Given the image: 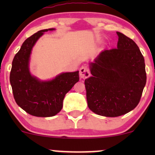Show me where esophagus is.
I'll return each instance as SVG.
<instances>
[{
  "instance_id": "34e87169",
  "label": "esophagus",
  "mask_w": 155,
  "mask_h": 155,
  "mask_svg": "<svg viewBox=\"0 0 155 155\" xmlns=\"http://www.w3.org/2000/svg\"><path fill=\"white\" fill-rule=\"evenodd\" d=\"M90 75V71H89L88 68L86 66L81 67L79 69V76L81 79H87Z\"/></svg>"
}]
</instances>
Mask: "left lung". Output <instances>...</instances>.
Returning <instances> with one entry per match:
<instances>
[{
    "instance_id": "1",
    "label": "left lung",
    "mask_w": 155,
    "mask_h": 155,
    "mask_svg": "<svg viewBox=\"0 0 155 155\" xmlns=\"http://www.w3.org/2000/svg\"><path fill=\"white\" fill-rule=\"evenodd\" d=\"M117 47L104 50L90 64L85 79L88 107L101 116L115 117L136 107L147 82L144 58L131 38L117 32Z\"/></svg>"
}]
</instances>
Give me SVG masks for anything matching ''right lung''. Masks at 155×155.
I'll return each mask as SVG.
<instances>
[{"label":"right lung","instance_id":"add662e5","mask_svg":"<svg viewBox=\"0 0 155 155\" xmlns=\"http://www.w3.org/2000/svg\"><path fill=\"white\" fill-rule=\"evenodd\" d=\"M49 28L39 31L28 38L12 61L10 83L17 105L35 117H53L63 108L65 94L79 81V71L62 73L50 81H41L29 70L30 56L35 42Z\"/></svg>","mask_w":155,"mask_h":155}]
</instances>
